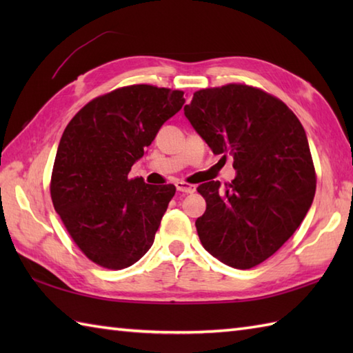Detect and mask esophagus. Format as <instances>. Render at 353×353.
<instances>
[{
  "instance_id": "esophagus-1",
  "label": "esophagus",
  "mask_w": 353,
  "mask_h": 353,
  "mask_svg": "<svg viewBox=\"0 0 353 353\" xmlns=\"http://www.w3.org/2000/svg\"><path fill=\"white\" fill-rule=\"evenodd\" d=\"M176 188H177V191L185 192V194H191V192L196 191V186L191 185V183H186L183 181H177L176 182Z\"/></svg>"
}]
</instances>
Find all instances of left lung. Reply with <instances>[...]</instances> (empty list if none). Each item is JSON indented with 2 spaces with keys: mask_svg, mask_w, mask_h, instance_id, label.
I'll use <instances>...</instances> for the list:
<instances>
[{
  "mask_svg": "<svg viewBox=\"0 0 353 353\" xmlns=\"http://www.w3.org/2000/svg\"><path fill=\"white\" fill-rule=\"evenodd\" d=\"M185 115L215 154L234 156L236 177L197 191L201 245L229 267L259 265L301 226L316 194V170L299 118L274 95L243 83L194 92Z\"/></svg>",
  "mask_w": 353,
  "mask_h": 353,
  "instance_id": "1",
  "label": "left lung"
}]
</instances>
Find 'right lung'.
<instances>
[{"mask_svg": "<svg viewBox=\"0 0 353 353\" xmlns=\"http://www.w3.org/2000/svg\"><path fill=\"white\" fill-rule=\"evenodd\" d=\"M183 103V91L130 85L91 100L66 125L51 200L74 243L97 265L127 268L152 247L176 186L148 185L129 172Z\"/></svg>", "mask_w": 353, "mask_h": 353, "instance_id": "obj_1", "label": "right lung"}]
</instances>
